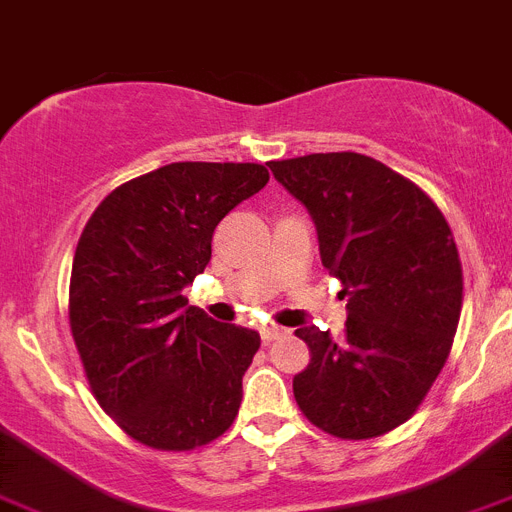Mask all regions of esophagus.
Instances as JSON below:
<instances>
[{
  "instance_id": "esophagus-1",
  "label": "esophagus",
  "mask_w": 512,
  "mask_h": 512,
  "mask_svg": "<svg viewBox=\"0 0 512 512\" xmlns=\"http://www.w3.org/2000/svg\"><path fill=\"white\" fill-rule=\"evenodd\" d=\"M286 333H289V330L278 328V325H263V328H260V336H263L265 343L276 341V338H283Z\"/></svg>"
}]
</instances>
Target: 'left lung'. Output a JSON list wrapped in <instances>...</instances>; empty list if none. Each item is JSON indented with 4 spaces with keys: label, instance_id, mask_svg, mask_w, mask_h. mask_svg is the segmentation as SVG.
<instances>
[{
    "label": "left lung",
    "instance_id": "1",
    "mask_svg": "<svg viewBox=\"0 0 512 512\" xmlns=\"http://www.w3.org/2000/svg\"><path fill=\"white\" fill-rule=\"evenodd\" d=\"M283 190L307 208L322 265L341 278L346 330H296L312 359L294 398L315 427L367 440L403 424L453 346L463 302L450 226L414 182L362 153L273 161Z\"/></svg>",
    "mask_w": 512,
    "mask_h": 512
}]
</instances>
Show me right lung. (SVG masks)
<instances>
[{"label": "right lung", "instance_id": "right-lung-1", "mask_svg": "<svg viewBox=\"0 0 512 512\" xmlns=\"http://www.w3.org/2000/svg\"><path fill=\"white\" fill-rule=\"evenodd\" d=\"M268 179L260 163H169L117 187L85 223L72 338L101 409L148 448H200L239 414L260 333L216 322L182 291L208 265L218 223Z\"/></svg>", "mask_w": 512, "mask_h": 512}]
</instances>
